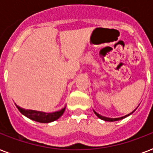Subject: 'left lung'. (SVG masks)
<instances>
[{"instance_id": "8db88e82", "label": "left lung", "mask_w": 153, "mask_h": 153, "mask_svg": "<svg viewBox=\"0 0 153 153\" xmlns=\"http://www.w3.org/2000/svg\"><path fill=\"white\" fill-rule=\"evenodd\" d=\"M137 107H138V106H137ZM137 108H136V109H134V110H133V112H132V113H130V114H128V115H126V116L121 117H118V118H109V117H105L101 116L100 114H97V113H96L95 111H94V114H96V116L98 117H99V118H100V119H102V120H104V121H119V120H121V119L125 118V117H126L129 116V115H130V114H133V112L135 111L136 109H137Z\"/></svg>"}]
</instances>
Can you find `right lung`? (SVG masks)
<instances>
[{
	"label": "right lung",
	"instance_id": "right-lung-1",
	"mask_svg": "<svg viewBox=\"0 0 153 153\" xmlns=\"http://www.w3.org/2000/svg\"><path fill=\"white\" fill-rule=\"evenodd\" d=\"M16 107L19 109V111L22 114H24L25 116H26L28 118L32 119L33 121L40 122V123H49V122L55 121V120L59 118L65 111V108H63V109H62L59 111L51 113V114H47V113L34 111V110H29V109L26 110V109L20 108L18 105H16Z\"/></svg>",
	"mask_w": 153,
	"mask_h": 153
}]
</instances>
